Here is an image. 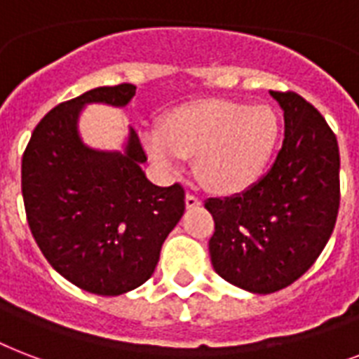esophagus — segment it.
I'll use <instances>...</instances> for the list:
<instances>
[{
    "label": "esophagus",
    "instance_id": "obj_1",
    "mask_svg": "<svg viewBox=\"0 0 359 359\" xmlns=\"http://www.w3.org/2000/svg\"><path fill=\"white\" fill-rule=\"evenodd\" d=\"M184 201H186V209H194V207H199V205H201V199H199L194 191H188V194H186Z\"/></svg>",
    "mask_w": 359,
    "mask_h": 359
}]
</instances>
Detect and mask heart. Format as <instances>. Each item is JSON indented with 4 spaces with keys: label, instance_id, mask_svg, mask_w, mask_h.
<instances>
[{
    "label": "heart",
    "instance_id": "b5f03b06",
    "mask_svg": "<svg viewBox=\"0 0 359 359\" xmlns=\"http://www.w3.org/2000/svg\"><path fill=\"white\" fill-rule=\"evenodd\" d=\"M278 118L267 105L207 101L180 109L163 131H147L144 149L161 168L177 169L191 156L205 184L222 194L254 186L277 149Z\"/></svg>",
    "mask_w": 359,
    "mask_h": 359
}]
</instances>
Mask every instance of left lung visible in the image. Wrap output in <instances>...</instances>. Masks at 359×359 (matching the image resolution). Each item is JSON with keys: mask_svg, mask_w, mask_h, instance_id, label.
Instances as JSON below:
<instances>
[{"mask_svg": "<svg viewBox=\"0 0 359 359\" xmlns=\"http://www.w3.org/2000/svg\"><path fill=\"white\" fill-rule=\"evenodd\" d=\"M284 111V141L271 169L248 190L210 198L215 271L252 294L286 288L316 262L339 212L337 137L294 92H269Z\"/></svg>", "mask_w": 359, "mask_h": 359, "instance_id": "left-lung-1", "label": "left lung"}]
</instances>
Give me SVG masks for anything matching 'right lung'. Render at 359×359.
Listing matches in <instances>:
<instances>
[{"label":"right lung","instance_id":"add662e5","mask_svg":"<svg viewBox=\"0 0 359 359\" xmlns=\"http://www.w3.org/2000/svg\"><path fill=\"white\" fill-rule=\"evenodd\" d=\"M133 95V84H118L60 103L22 156V196L35 243L62 277L90 294L120 295L147 283L184 215L182 186L160 188L147 179L133 128L120 152L90 149L79 133L84 107H126Z\"/></svg>","mask_w":359,"mask_h":359}]
</instances>
